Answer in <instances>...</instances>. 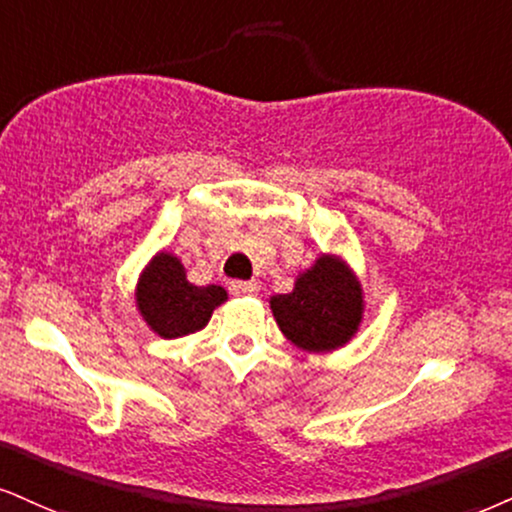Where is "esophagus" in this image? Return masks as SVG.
<instances>
[{"label": "esophagus", "instance_id": "obj_1", "mask_svg": "<svg viewBox=\"0 0 512 512\" xmlns=\"http://www.w3.org/2000/svg\"><path fill=\"white\" fill-rule=\"evenodd\" d=\"M230 292L235 296H254V294H258V285L256 282L235 280V282H230Z\"/></svg>", "mask_w": 512, "mask_h": 512}]
</instances>
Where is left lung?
I'll return each mask as SVG.
<instances>
[{"mask_svg": "<svg viewBox=\"0 0 512 512\" xmlns=\"http://www.w3.org/2000/svg\"><path fill=\"white\" fill-rule=\"evenodd\" d=\"M289 342L304 351H332L356 334L363 318V292L356 275L337 256H320L296 277L289 294L270 299Z\"/></svg>", "mask_w": 512, "mask_h": 512, "instance_id": "1", "label": "left lung"}]
</instances>
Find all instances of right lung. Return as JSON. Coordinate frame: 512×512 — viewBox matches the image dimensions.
I'll return each instance as SVG.
<instances>
[{
	"instance_id": "add662e5",
	"label": "right lung",
	"mask_w": 512,
	"mask_h": 512,
	"mask_svg": "<svg viewBox=\"0 0 512 512\" xmlns=\"http://www.w3.org/2000/svg\"><path fill=\"white\" fill-rule=\"evenodd\" d=\"M225 299L223 287H197L187 282L180 258L163 251L151 258L137 282V308L151 330L163 339L199 332Z\"/></svg>"
}]
</instances>
